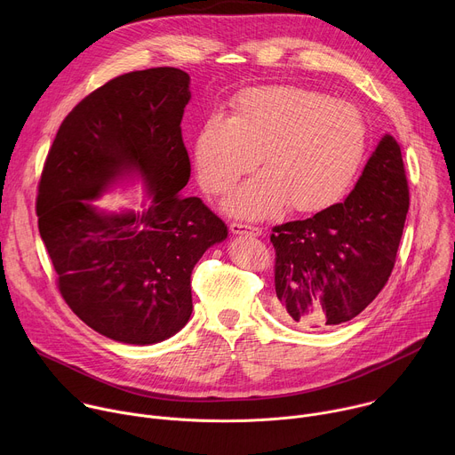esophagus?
<instances>
[{"instance_id":"1","label":"esophagus","mask_w":455,"mask_h":455,"mask_svg":"<svg viewBox=\"0 0 455 455\" xmlns=\"http://www.w3.org/2000/svg\"><path fill=\"white\" fill-rule=\"evenodd\" d=\"M230 232L239 234V235L246 234V235H253V237L261 235V228L251 227V225H243V223H230Z\"/></svg>"}]
</instances>
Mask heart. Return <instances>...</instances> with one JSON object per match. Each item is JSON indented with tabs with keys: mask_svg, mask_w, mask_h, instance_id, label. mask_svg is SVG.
<instances>
[{
	"mask_svg": "<svg viewBox=\"0 0 455 455\" xmlns=\"http://www.w3.org/2000/svg\"><path fill=\"white\" fill-rule=\"evenodd\" d=\"M365 140L355 104L299 86H261L232 100V116L216 113L204 122L194 160L204 190L223 194L259 156L265 172L228 202L239 216H267L283 202L290 211L309 212L349 185Z\"/></svg>",
	"mask_w": 455,
	"mask_h": 455,
	"instance_id": "1",
	"label": "heart"
}]
</instances>
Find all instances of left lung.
I'll list each match as a JSON object with an SVG mask.
<instances>
[{
  "label": "left lung",
  "instance_id": "8db88e82",
  "mask_svg": "<svg viewBox=\"0 0 455 455\" xmlns=\"http://www.w3.org/2000/svg\"><path fill=\"white\" fill-rule=\"evenodd\" d=\"M407 212L402 151L385 135L342 204L272 228L279 318L316 331L362 313L393 274Z\"/></svg>",
  "mask_w": 455,
  "mask_h": 455
}]
</instances>
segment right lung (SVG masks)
<instances>
[{
  "mask_svg": "<svg viewBox=\"0 0 455 455\" xmlns=\"http://www.w3.org/2000/svg\"><path fill=\"white\" fill-rule=\"evenodd\" d=\"M188 83L162 67L92 92L62 120L37 185V227L62 299L116 342L148 346L178 333L192 313L194 265L228 234L200 198L181 196ZM129 172L148 181L152 207L99 213L91 200Z\"/></svg>",
  "mask_w": 455,
  "mask_h": 455,
  "instance_id": "add662e5",
  "label": "right lung"
}]
</instances>
